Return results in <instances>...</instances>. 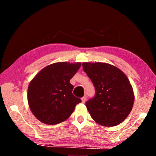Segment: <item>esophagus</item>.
<instances>
[{
	"mask_svg": "<svg viewBox=\"0 0 156 156\" xmlns=\"http://www.w3.org/2000/svg\"><path fill=\"white\" fill-rule=\"evenodd\" d=\"M86 100H87V98L85 96H84L81 98V102H83V103H84V102H85V101H86Z\"/></svg>",
	"mask_w": 156,
	"mask_h": 156,
	"instance_id": "34e87169",
	"label": "esophagus"
}]
</instances>
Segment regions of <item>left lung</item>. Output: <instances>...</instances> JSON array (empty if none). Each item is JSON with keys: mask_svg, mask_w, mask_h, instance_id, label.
Segmentation results:
<instances>
[{"mask_svg": "<svg viewBox=\"0 0 156 156\" xmlns=\"http://www.w3.org/2000/svg\"><path fill=\"white\" fill-rule=\"evenodd\" d=\"M83 67L96 91L94 98L86 102L91 117L104 126L122 122L134 102L133 90L126 76L115 66L106 62H83Z\"/></svg>", "mask_w": 156, "mask_h": 156, "instance_id": "1", "label": "left lung"}]
</instances>
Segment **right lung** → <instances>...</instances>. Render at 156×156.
I'll list each match as a JSON object with an SVG mask.
<instances>
[{
    "label": "right lung",
    "mask_w": 156,
    "mask_h": 156,
    "mask_svg": "<svg viewBox=\"0 0 156 156\" xmlns=\"http://www.w3.org/2000/svg\"><path fill=\"white\" fill-rule=\"evenodd\" d=\"M81 62H55L41 69L29 84L27 100L34 115L41 122L56 125L72 115L81 100L73 96L69 81Z\"/></svg>",
    "instance_id": "obj_1"
}]
</instances>
